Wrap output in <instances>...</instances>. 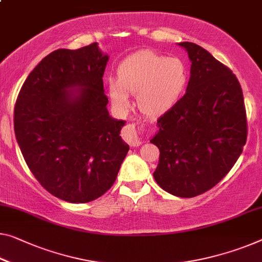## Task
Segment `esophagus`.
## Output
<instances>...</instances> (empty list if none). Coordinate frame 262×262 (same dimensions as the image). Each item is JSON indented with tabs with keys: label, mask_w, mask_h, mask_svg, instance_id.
I'll list each match as a JSON object with an SVG mask.
<instances>
[{
	"label": "esophagus",
	"mask_w": 262,
	"mask_h": 262,
	"mask_svg": "<svg viewBox=\"0 0 262 262\" xmlns=\"http://www.w3.org/2000/svg\"><path fill=\"white\" fill-rule=\"evenodd\" d=\"M123 139L133 147H138L142 142L135 124H127L123 129Z\"/></svg>",
	"instance_id": "34e87169"
}]
</instances>
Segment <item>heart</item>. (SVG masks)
Masks as SVG:
<instances>
[{
	"label": "heart",
	"mask_w": 262,
	"mask_h": 262,
	"mask_svg": "<svg viewBox=\"0 0 262 262\" xmlns=\"http://www.w3.org/2000/svg\"><path fill=\"white\" fill-rule=\"evenodd\" d=\"M188 77V69L181 58L140 50L121 62L118 80L108 81V94L114 107L122 112L130 107L127 93L136 95L140 111L156 118L179 102Z\"/></svg>",
	"instance_id": "b5f03b06"
}]
</instances>
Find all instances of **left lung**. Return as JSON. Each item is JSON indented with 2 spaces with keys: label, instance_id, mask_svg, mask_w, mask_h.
I'll list each match as a JSON object with an SVG mask.
<instances>
[{
  "label": "left lung",
  "instance_id": "8db88e82",
  "mask_svg": "<svg viewBox=\"0 0 262 262\" xmlns=\"http://www.w3.org/2000/svg\"><path fill=\"white\" fill-rule=\"evenodd\" d=\"M186 94L158 120L150 142L160 150L153 177L163 190L193 198L216 185L232 169L247 139L243 89L235 75L192 42Z\"/></svg>",
  "mask_w": 262,
  "mask_h": 262
}]
</instances>
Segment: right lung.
I'll return each instance as SVG.
<instances>
[{
    "label": "right lung",
    "mask_w": 262,
    "mask_h": 262,
    "mask_svg": "<svg viewBox=\"0 0 262 262\" xmlns=\"http://www.w3.org/2000/svg\"><path fill=\"white\" fill-rule=\"evenodd\" d=\"M108 60L96 42L57 49L31 70L15 104V136L30 171L50 194L72 204L106 193L129 150L120 135L126 121L107 109Z\"/></svg>",
    "instance_id": "obj_1"
}]
</instances>
